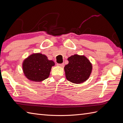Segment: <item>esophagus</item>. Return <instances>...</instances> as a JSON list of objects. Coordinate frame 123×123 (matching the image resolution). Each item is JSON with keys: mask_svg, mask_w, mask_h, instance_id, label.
I'll return each mask as SVG.
<instances>
[{"mask_svg": "<svg viewBox=\"0 0 123 123\" xmlns=\"http://www.w3.org/2000/svg\"><path fill=\"white\" fill-rule=\"evenodd\" d=\"M57 66H59V67H62V68H63L64 66V64L63 63H61V64L57 63Z\"/></svg>", "mask_w": 123, "mask_h": 123, "instance_id": "1", "label": "esophagus"}]
</instances>
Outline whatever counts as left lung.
Listing matches in <instances>:
<instances>
[{
	"label": "left lung",
	"instance_id": "obj_1",
	"mask_svg": "<svg viewBox=\"0 0 123 123\" xmlns=\"http://www.w3.org/2000/svg\"><path fill=\"white\" fill-rule=\"evenodd\" d=\"M69 63L64 67L67 79L72 83L79 84L86 81L92 71V64L84 55L74 54L69 57Z\"/></svg>",
	"mask_w": 123,
	"mask_h": 123
}]
</instances>
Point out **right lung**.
I'll use <instances>...</instances> for the list:
<instances>
[{"instance_id": "1", "label": "right lung", "mask_w": 123, "mask_h": 123, "mask_svg": "<svg viewBox=\"0 0 123 123\" xmlns=\"http://www.w3.org/2000/svg\"><path fill=\"white\" fill-rule=\"evenodd\" d=\"M55 65L52 60L41 53H33L23 62V70L28 80L40 82L47 79L52 66Z\"/></svg>"}]
</instances>
